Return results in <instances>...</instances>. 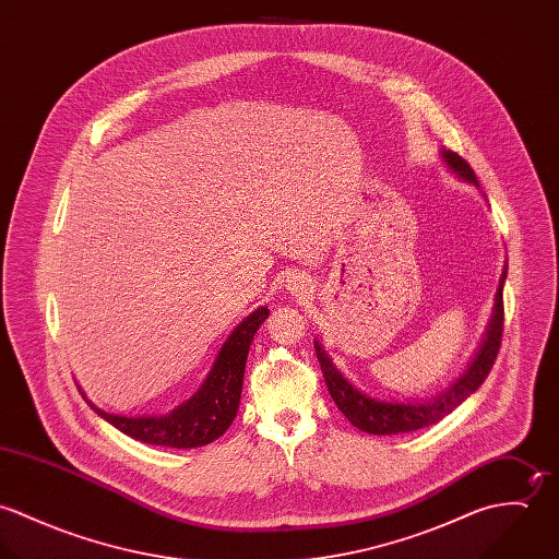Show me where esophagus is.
I'll return each mask as SVG.
<instances>
[{
  "label": "esophagus",
  "mask_w": 559,
  "mask_h": 559,
  "mask_svg": "<svg viewBox=\"0 0 559 559\" xmlns=\"http://www.w3.org/2000/svg\"><path fill=\"white\" fill-rule=\"evenodd\" d=\"M306 280H301V277H290L288 280V288L293 290V293H304L306 290Z\"/></svg>",
  "instance_id": "esophagus-1"
}]
</instances>
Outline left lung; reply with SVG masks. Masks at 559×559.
I'll return each mask as SVG.
<instances>
[{"label":"left lung","instance_id":"1","mask_svg":"<svg viewBox=\"0 0 559 559\" xmlns=\"http://www.w3.org/2000/svg\"><path fill=\"white\" fill-rule=\"evenodd\" d=\"M441 159L445 165L463 180L472 182L478 187V178L469 163L459 157L452 151H441ZM506 269L499 280V288L495 295V312L492 319L488 322L486 335L479 344V350L474 357V361L467 366V370L441 394L432 399L421 400V402H390V400L372 399L359 392L342 372L333 366L331 357L324 353L320 346L319 340H314L317 357H319L320 370L326 383V390L331 394L337 408L346 415V419L370 435H400V432H413L424 426L437 424L445 415H450L461 402L469 399L484 379L488 377L499 346H501V333H503V282H506Z\"/></svg>","mask_w":559,"mask_h":559}]
</instances>
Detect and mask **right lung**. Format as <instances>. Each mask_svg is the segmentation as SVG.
<instances>
[{
	"label": "right lung",
	"mask_w": 559,
	"mask_h": 559,
	"mask_svg": "<svg viewBox=\"0 0 559 559\" xmlns=\"http://www.w3.org/2000/svg\"><path fill=\"white\" fill-rule=\"evenodd\" d=\"M266 317L269 308L262 306L242 320L222 346L202 388L165 415H114L94 406L80 388L81 396L90 404V408H94L114 428L148 445L189 450L213 443L230 428L237 417L247 353L255 331Z\"/></svg>",
	"instance_id": "right-lung-1"
}]
</instances>
